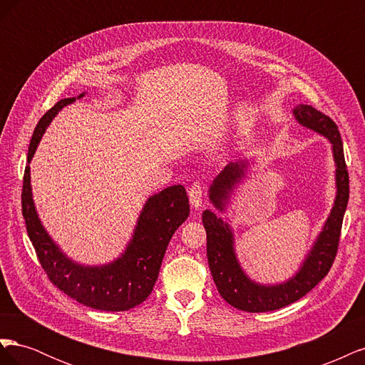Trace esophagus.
I'll list each match as a JSON object with an SVG mask.
<instances>
[{"instance_id":"1","label":"esophagus","mask_w":365,"mask_h":365,"mask_svg":"<svg viewBox=\"0 0 365 365\" xmlns=\"http://www.w3.org/2000/svg\"><path fill=\"white\" fill-rule=\"evenodd\" d=\"M189 197H190V204L195 208H200L202 205V185H201V182H193L189 187Z\"/></svg>"}]
</instances>
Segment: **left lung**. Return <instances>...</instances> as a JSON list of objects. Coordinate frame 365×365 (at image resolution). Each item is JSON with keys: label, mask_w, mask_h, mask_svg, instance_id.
<instances>
[{"label": "left lung", "mask_w": 365, "mask_h": 365, "mask_svg": "<svg viewBox=\"0 0 365 365\" xmlns=\"http://www.w3.org/2000/svg\"><path fill=\"white\" fill-rule=\"evenodd\" d=\"M294 117L302 126L318 132L332 145L336 168L335 202L300 269L295 272L294 277L279 284H260L248 277L236 257L233 230L212 210H205L202 213V224L207 231L208 267L220 297L239 311L269 312L300 300L326 277L338 251L342 217L349 202V172L339 130L332 118L317 111L311 105L295 106ZM247 169V160L230 163L210 185L208 197L219 212L225 210L231 193L242 178H245Z\"/></svg>", "instance_id": "8db88e82"}]
</instances>
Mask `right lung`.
Returning <instances> with one entry per match:
<instances>
[{
	"instance_id": "add662e5",
	"label": "right lung",
	"mask_w": 365,
	"mask_h": 365,
	"mask_svg": "<svg viewBox=\"0 0 365 365\" xmlns=\"http://www.w3.org/2000/svg\"><path fill=\"white\" fill-rule=\"evenodd\" d=\"M83 96L85 93L77 98ZM73 102H76V97L62 98L42 115L33 132L27 163L35 155L42 134L54 115ZM21 202L29 237L50 282L76 302L108 312L128 311L150 295L169 242L176 228L190 213L189 197L180 184L152 195L141 210L134 236L129 240L125 252L111 263L85 267L65 256L43 228L33 202L29 164L24 172Z\"/></svg>"
}]
</instances>
